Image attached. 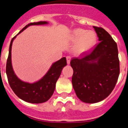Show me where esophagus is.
<instances>
[{
	"instance_id": "34e87169",
	"label": "esophagus",
	"mask_w": 128,
	"mask_h": 128,
	"mask_svg": "<svg viewBox=\"0 0 128 128\" xmlns=\"http://www.w3.org/2000/svg\"><path fill=\"white\" fill-rule=\"evenodd\" d=\"M67 60V64H70V60H71V56H66Z\"/></svg>"
}]
</instances>
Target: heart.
Returning a JSON list of instances; mask_svg holds the SVG:
<instances>
[{"label": "heart", "mask_w": 128, "mask_h": 128, "mask_svg": "<svg viewBox=\"0 0 128 128\" xmlns=\"http://www.w3.org/2000/svg\"><path fill=\"white\" fill-rule=\"evenodd\" d=\"M72 40L76 41L74 45L75 50L79 53H82L92 48L96 43L97 36L94 31L77 29L73 31Z\"/></svg>", "instance_id": "b5f03b06"}]
</instances>
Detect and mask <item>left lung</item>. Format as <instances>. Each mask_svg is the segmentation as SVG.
<instances>
[{
    "mask_svg": "<svg viewBox=\"0 0 128 128\" xmlns=\"http://www.w3.org/2000/svg\"><path fill=\"white\" fill-rule=\"evenodd\" d=\"M99 43L81 57L72 59V84L79 98L86 103L103 100L111 94L120 74L117 44L104 28L93 26Z\"/></svg>",
    "mask_w": 128,
    "mask_h": 128,
    "instance_id": "obj_1",
    "label": "left lung"
}]
</instances>
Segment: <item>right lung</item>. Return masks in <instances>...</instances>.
<instances>
[{"instance_id":"add662e5","label":"right lung","mask_w":128,"mask_h":128,"mask_svg":"<svg viewBox=\"0 0 128 128\" xmlns=\"http://www.w3.org/2000/svg\"><path fill=\"white\" fill-rule=\"evenodd\" d=\"M47 23V22H46L31 23L23 28L18 34L31 25L44 24ZM17 35L13 38L10 42L8 56L6 60V73L8 83L14 93L23 100L32 104L44 103L48 100L53 94L56 81L60 77L63 68L66 65V59L65 57H63L58 61L55 62L47 74L38 82L32 84L23 82L16 76L12 66V46L14 39Z\"/></svg>"}]
</instances>
